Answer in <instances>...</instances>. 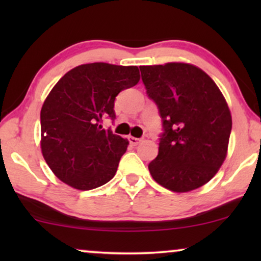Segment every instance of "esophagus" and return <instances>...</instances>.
I'll use <instances>...</instances> for the list:
<instances>
[{"label":"esophagus","mask_w":261,"mask_h":261,"mask_svg":"<svg viewBox=\"0 0 261 261\" xmlns=\"http://www.w3.org/2000/svg\"><path fill=\"white\" fill-rule=\"evenodd\" d=\"M128 141H129L130 145L137 146V145H139V144H140V142H141V139L134 138V137H128Z\"/></svg>","instance_id":"34e87169"}]
</instances>
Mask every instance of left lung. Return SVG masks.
<instances>
[{"instance_id": "obj_1", "label": "left lung", "mask_w": 261, "mask_h": 261, "mask_svg": "<svg viewBox=\"0 0 261 261\" xmlns=\"http://www.w3.org/2000/svg\"><path fill=\"white\" fill-rule=\"evenodd\" d=\"M140 71L163 122L149 172L171 191L195 190L208 183L226 159L231 132L226 99L215 82L190 64L140 66Z\"/></svg>"}]
</instances>
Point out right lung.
<instances>
[{
    "mask_svg": "<svg viewBox=\"0 0 261 261\" xmlns=\"http://www.w3.org/2000/svg\"><path fill=\"white\" fill-rule=\"evenodd\" d=\"M139 80L137 66L92 63L70 70L55 85L40 113L41 151L60 180L91 190L115 176L128 141L103 128V121L115 120V97Z\"/></svg>",
    "mask_w": 261,
    "mask_h": 261,
    "instance_id": "obj_1",
    "label": "right lung"
}]
</instances>
